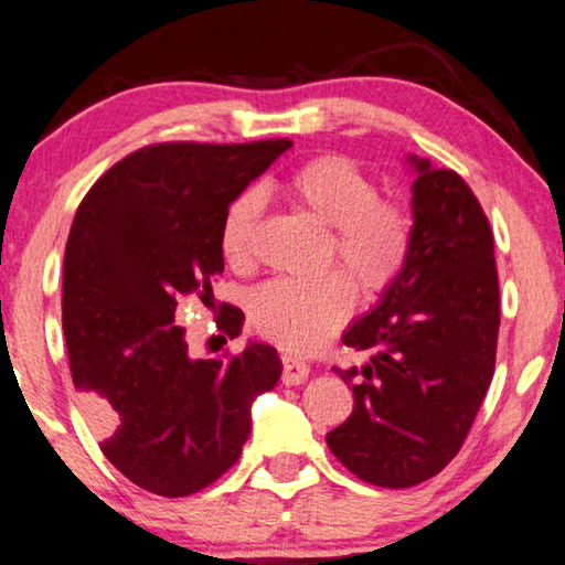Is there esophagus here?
<instances>
[{
  "label": "esophagus",
  "instance_id": "esophagus-1",
  "mask_svg": "<svg viewBox=\"0 0 565 565\" xmlns=\"http://www.w3.org/2000/svg\"><path fill=\"white\" fill-rule=\"evenodd\" d=\"M309 363L291 356V353H284L281 356V381L286 386H299L309 379Z\"/></svg>",
  "mask_w": 565,
  "mask_h": 565
}]
</instances>
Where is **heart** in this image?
<instances>
[{
	"label": "heart",
	"instance_id": "heart-1",
	"mask_svg": "<svg viewBox=\"0 0 565 565\" xmlns=\"http://www.w3.org/2000/svg\"><path fill=\"white\" fill-rule=\"evenodd\" d=\"M284 189L303 212L329 226L327 259L339 262L350 276L329 271L313 281H264L248 294V321L284 349L313 351L349 319L353 286L363 299H376L396 284L411 254V218L394 199L379 196V184L366 171L339 154L306 161ZM262 206V191L248 186L224 209L218 248L236 269L252 264Z\"/></svg>",
	"mask_w": 565,
	"mask_h": 565
}]
</instances>
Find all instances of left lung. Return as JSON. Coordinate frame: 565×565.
Instances as JSON below:
<instances>
[{
	"mask_svg": "<svg viewBox=\"0 0 565 565\" xmlns=\"http://www.w3.org/2000/svg\"><path fill=\"white\" fill-rule=\"evenodd\" d=\"M408 161V262L376 309L343 333L369 361L333 366L353 388V411L327 434L353 476L384 489L428 481L463 446L491 386L501 323L493 234L476 194L454 169Z\"/></svg>",
	"mask_w": 565,
	"mask_h": 565,
	"instance_id": "8db88e82",
	"label": "left lung"
}]
</instances>
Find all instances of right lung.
<instances>
[{
  "instance_id": "obj_1",
  "label": "right lung",
  "mask_w": 565,
  "mask_h": 565,
  "mask_svg": "<svg viewBox=\"0 0 565 565\" xmlns=\"http://www.w3.org/2000/svg\"><path fill=\"white\" fill-rule=\"evenodd\" d=\"M289 147L149 145L104 171L76 209L62 274L72 381L102 454L139 489L181 499L212 486L242 456L254 398L281 376L269 343L191 359L174 317L186 296L212 301L224 209ZM242 323V309L222 303L218 331L236 339Z\"/></svg>"
}]
</instances>
